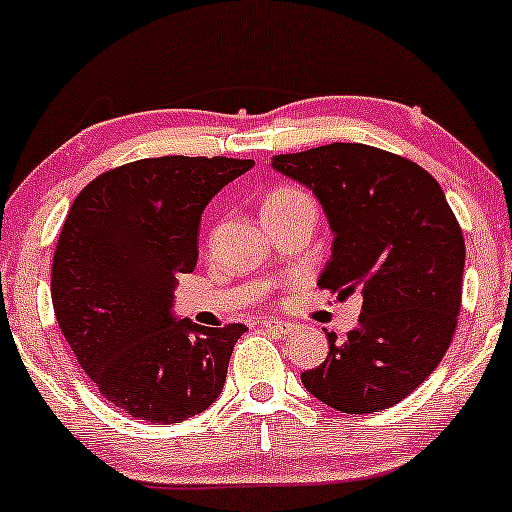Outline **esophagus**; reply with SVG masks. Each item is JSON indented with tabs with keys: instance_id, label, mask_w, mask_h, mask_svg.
I'll use <instances>...</instances> for the list:
<instances>
[{
	"instance_id": "esophagus-1",
	"label": "esophagus",
	"mask_w": 512,
	"mask_h": 512,
	"mask_svg": "<svg viewBox=\"0 0 512 512\" xmlns=\"http://www.w3.org/2000/svg\"><path fill=\"white\" fill-rule=\"evenodd\" d=\"M263 327L273 329V332H280V334H288L290 329H293V324L283 320H271V317H268V320H263Z\"/></svg>"
}]
</instances>
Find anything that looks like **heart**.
Masks as SVG:
<instances>
[{
	"label": "heart",
	"instance_id": "obj_1",
	"mask_svg": "<svg viewBox=\"0 0 512 512\" xmlns=\"http://www.w3.org/2000/svg\"><path fill=\"white\" fill-rule=\"evenodd\" d=\"M300 200H307V197L302 195L300 190H295V188H278V190H273L271 195L266 197V200H263V212L283 210V207L295 205V202H300Z\"/></svg>",
	"mask_w": 512,
	"mask_h": 512
}]
</instances>
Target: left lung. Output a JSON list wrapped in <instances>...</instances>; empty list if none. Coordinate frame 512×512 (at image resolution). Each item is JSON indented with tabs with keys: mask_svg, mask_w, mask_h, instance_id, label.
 <instances>
[{
	"mask_svg": "<svg viewBox=\"0 0 512 512\" xmlns=\"http://www.w3.org/2000/svg\"><path fill=\"white\" fill-rule=\"evenodd\" d=\"M271 166L327 214L332 258L317 285L364 295L356 329L327 334V359L302 373V386L349 415L400 403L439 366L456 329L466 249L447 197L425 168L364 144L283 153Z\"/></svg>",
	"mask_w": 512,
	"mask_h": 512,
	"instance_id": "1",
	"label": "left lung"
}]
</instances>
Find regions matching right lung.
<instances>
[{
    "label": "right lung",
    "mask_w": 512,
    "mask_h": 512,
    "mask_svg": "<svg viewBox=\"0 0 512 512\" xmlns=\"http://www.w3.org/2000/svg\"><path fill=\"white\" fill-rule=\"evenodd\" d=\"M251 168L144 158L97 175L65 217L51 276L58 327L97 390L136 420L183 422L222 393L246 327L178 320L173 290L195 271L207 202Z\"/></svg>",
    "instance_id": "obj_1"
}]
</instances>
